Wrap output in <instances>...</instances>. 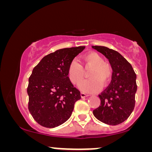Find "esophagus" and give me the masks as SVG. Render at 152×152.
<instances>
[{"label":"esophagus","mask_w":152,"mask_h":152,"mask_svg":"<svg viewBox=\"0 0 152 152\" xmlns=\"http://www.w3.org/2000/svg\"><path fill=\"white\" fill-rule=\"evenodd\" d=\"M88 94H86V93H84V92H81V98H85V97H86V96H88Z\"/></svg>","instance_id":"obj_1"}]
</instances>
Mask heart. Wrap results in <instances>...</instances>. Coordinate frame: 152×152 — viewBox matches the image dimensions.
Segmentation results:
<instances>
[{
	"label": "heart",
	"mask_w": 152,
	"mask_h": 152,
	"mask_svg": "<svg viewBox=\"0 0 152 152\" xmlns=\"http://www.w3.org/2000/svg\"><path fill=\"white\" fill-rule=\"evenodd\" d=\"M83 68L87 70L89 67L92 69L89 72L88 80L82 82L85 72L83 67L77 61L71 62L68 69V75L71 83L79 85V88L87 93H94L100 90L102 85L104 87L107 86L112 78L113 69L111 65L104 62V59L96 52H90L85 54L81 58Z\"/></svg>",
	"instance_id": "heart-1"
}]
</instances>
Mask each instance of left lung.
<instances>
[{
    "mask_svg": "<svg viewBox=\"0 0 152 152\" xmlns=\"http://www.w3.org/2000/svg\"><path fill=\"white\" fill-rule=\"evenodd\" d=\"M92 48L109 59L113 69L111 83L99 94L101 104L93 114L107 124H119L129 118L135 106L137 75L132 65L116 50L101 46Z\"/></svg>",
    "mask_w": 152,
    "mask_h": 152,
    "instance_id": "8db88e82",
    "label": "left lung"
}]
</instances>
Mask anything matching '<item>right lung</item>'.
<instances>
[{
  "instance_id": "obj_1",
  "label": "right lung",
  "mask_w": 152,
  "mask_h": 152,
  "mask_svg": "<svg viewBox=\"0 0 152 152\" xmlns=\"http://www.w3.org/2000/svg\"><path fill=\"white\" fill-rule=\"evenodd\" d=\"M85 46L56 50L44 56L33 69L28 79V110L41 126L54 128L70 118L80 91L74 86L68 69Z\"/></svg>"
}]
</instances>
